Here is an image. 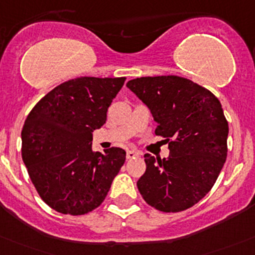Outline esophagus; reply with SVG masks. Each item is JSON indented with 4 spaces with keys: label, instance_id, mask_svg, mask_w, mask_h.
<instances>
[{
    "label": "esophagus",
    "instance_id": "34e87169",
    "mask_svg": "<svg viewBox=\"0 0 255 255\" xmlns=\"http://www.w3.org/2000/svg\"><path fill=\"white\" fill-rule=\"evenodd\" d=\"M136 156H139V152L135 151V150H128L126 151V157L128 159H135Z\"/></svg>",
    "mask_w": 255,
    "mask_h": 255
}]
</instances>
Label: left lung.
I'll list each match as a JSON object with an SVG mask.
<instances>
[{"label":"left lung","mask_w":255,"mask_h":255,"mask_svg":"<svg viewBox=\"0 0 255 255\" xmlns=\"http://www.w3.org/2000/svg\"><path fill=\"white\" fill-rule=\"evenodd\" d=\"M126 86L151 111L155 134L170 150L166 159L145 154L146 171L137 180L142 199L164 213L189 209L209 193L227 159L229 126L222 104L175 75L137 77Z\"/></svg>","instance_id":"1"}]
</instances>
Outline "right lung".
Instances as JSON below:
<instances>
[{
  "mask_svg": "<svg viewBox=\"0 0 255 255\" xmlns=\"http://www.w3.org/2000/svg\"><path fill=\"white\" fill-rule=\"evenodd\" d=\"M126 77L82 76L51 90L23 124L22 159L43 202L62 214L82 215L104 202L126 159L125 150L93 151L94 130Z\"/></svg>",
  "mask_w": 255,
  "mask_h": 255,
  "instance_id": "add662e5",
  "label": "right lung"
}]
</instances>
